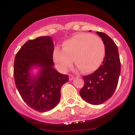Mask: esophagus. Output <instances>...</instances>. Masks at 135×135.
Here are the masks:
<instances>
[{
  "label": "esophagus",
  "instance_id": "esophagus-1",
  "mask_svg": "<svg viewBox=\"0 0 135 135\" xmlns=\"http://www.w3.org/2000/svg\"><path fill=\"white\" fill-rule=\"evenodd\" d=\"M74 78H75V77H74L73 75H69V80H70V81H72L73 79H74Z\"/></svg>",
  "mask_w": 135,
  "mask_h": 135
}]
</instances>
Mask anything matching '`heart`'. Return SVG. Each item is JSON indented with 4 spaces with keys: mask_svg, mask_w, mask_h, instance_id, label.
Here are the masks:
<instances>
[{
    "mask_svg": "<svg viewBox=\"0 0 135 135\" xmlns=\"http://www.w3.org/2000/svg\"><path fill=\"white\" fill-rule=\"evenodd\" d=\"M63 50L56 48L54 60L63 73L72 66L73 59L79 69L83 72H93L99 67L105 56V45L101 38L89 33H81L65 41Z\"/></svg>",
    "mask_w": 135,
    "mask_h": 135,
    "instance_id": "b5f03b06",
    "label": "heart"
}]
</instances>
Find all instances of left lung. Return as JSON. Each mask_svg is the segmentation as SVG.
I'll return each instance as SVG.
<instances>
[{"instance_id": "left-lung-1", "label": "left lung", "mask_w": 135, "mask_h": 135, "mask_svg": "<svg viewBox=\"0 0 135 135\" xmlns=\"http://www.w3.org/2000/svg\"><path fill=\"white\" fill-rule=\"evenodd\" d=\"M96 33L105 45V57L99 69L83 77L85 85L79 92L81 98L92 105L103 104L112 96L117 87L121 70L116 44L104 33L97 31Z\"/></svg>"}]
</instances>
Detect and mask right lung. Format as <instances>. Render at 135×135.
Segmentation results:
<instances>
[{
    "mask_svg": "<svg viewBox=\"0 0 135 135\" xmlns=\"http://www.w3.org/2000/svg\"><path fill=\"white\" fill-rule=\"evenodd\" d=\"M54 46L52 37L41 36L27 41L15 59L14 79L18 91L27 105L40 112L56 106L60 89L69 81L68 75L54 68Z\"/></svg>",
    "mask_w": 135,
    "mask_h": 135,
    "instance_id": "obj_1",
    "label": "right lung"
}]
</instances>
